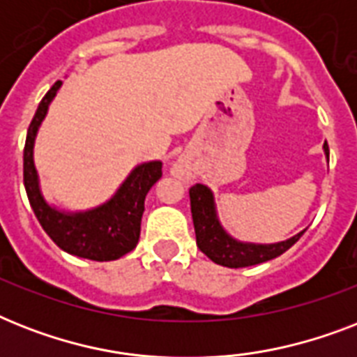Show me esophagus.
<instances>
[{
	"label": "esophagus",
	"instance_id": "1",
	"mask_svg": "<svg viewBox=\"0 0 357 357\" xmlns=\"http://www.w3.org/2000/svg\"><path fill=\"white\" fill-rule=\"evenodd\" d=\"M172 174H174V176H176V178L187 179L190 176V170H189V167H187V162L178 161V162H174Z\"/></svg>",
	"mask_w": 357,
	"mask_h": 357
}]
</instances>
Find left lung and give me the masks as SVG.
<instances>
[{
    "mask_svg": "<svg viewBox=\"0 0 357 357\" xmlns=\"http://www.w3.org/2000/svg\"><path fill=\"white\" fill-rule=\"evenodd\" d=\"M324 155L330 159V150L324 142ZM190 213H192V222H195L196 244L204 254L217 265L229 266V268H243L271 261L283 252H287L304 231L293 235L287 241L272 244H257V243H243L224 229L218 220L217 206H215V196L207 185L196 183L190 187Z\"/></svg>",
    "mask_w": 357,
    "mask_h": 357,
    "instance_id": "8db88e82",
    "label": "left lung"
}]
</instances>
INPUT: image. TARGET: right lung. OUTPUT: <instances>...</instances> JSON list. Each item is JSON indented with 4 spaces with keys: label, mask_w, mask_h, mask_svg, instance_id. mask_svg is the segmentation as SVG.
I'll list each match as a JSON object with an SVG mask.
<instances>
[{
    "label": "right lung",
    "mask_w": 357,
    "mask_h": 357,
    "mask_svg": "<svg viewBox=\"0 0 357 357\" xmlns=\"http://www.w3.org/2000/svg\"><path fill=\"white\" fill-rule=\"evenodd\" d=\"M63 81H57L38 103L27 129L24 148V185L35 217L59 248L92 261H114L137 246L144 198L151 185L162 176L161 161H148L129 172L119 190L105 204L86 211H61L44 198L35 167V139L50 103L57 96Z\"/></svg>",
    "instance_id": "right-lung-1"
}]
</instances>
